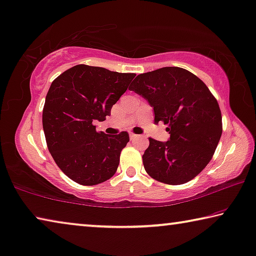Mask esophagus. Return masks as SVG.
Instances as JSON below:
<instances>
[{
  "instance_id": "esophagus-1",
  "label": "esophagus",
  "mask_w": 256,
  "mask_h": 256,
  "mask_svg": "<svg viewBox=\"0 0 256 256\" xmlns=\"http://www.w3.org/2000/svg\"><path fill=\"white\" fill-rule=\"evenodd\" d=\"M128 136H130V138H131V139H134V138H136V136H138L134 134V133H132V132H130Z\"/></svg>"
}]
</instances>
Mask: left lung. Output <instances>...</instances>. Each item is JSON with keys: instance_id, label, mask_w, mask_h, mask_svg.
<instances>
[{"instance_id": "obj_1", "label": "left lung", "mask_w": 256, "mask_h": 256, "mask_svg": "<svg viewBox=\"0 0 256 256\" xmlns=\"http://www.w3.org/2000/svg\"><path fill=\"white\" fill-rule=\"evenodd\" d=\"M130 90L146 98L154 122L166 124L170 134L166 142L150 138L142 155L146 172L169 185L192 180L210 162L222 136V114L210 90L177 66L136 76Z\"/></svg>"}]
</instances>
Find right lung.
<instances>
[{
    "instance_id": "add662e5",
    "label": "right lung",
    "mask_w": 256,
    "mask_h": 256,
    "mask_svg": "<svg viewBox=\"0 0 256 256\" xmlns=\"http://www.w3.org/2000/svg\"><path fill=\"white\" fill-rule=\"evenodd\" d=\"M134 77L79 64L52 82L42 112L44 136L56 164L74 182L98 185L115 174L128 133L106 134L94 123L110 115Z\"/></svg>"
}]
</instances>
